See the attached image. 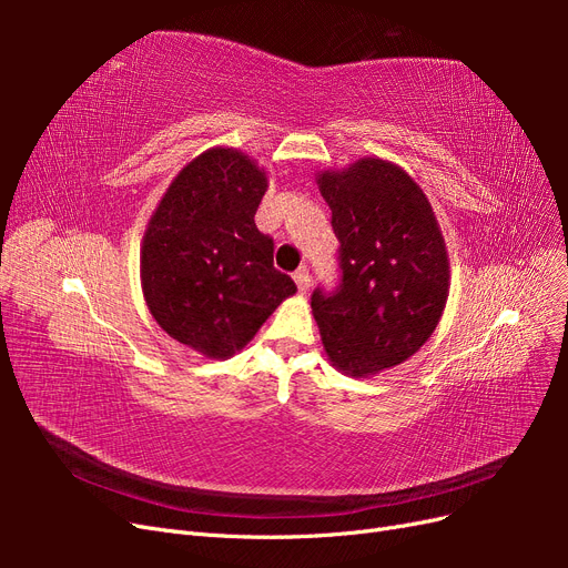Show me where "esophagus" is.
Masks as SVG:
<instances>
[{
    "mask_svg": "<svg viewBox=\"0 0 568 568\" xmlns=\"http://www.w3.org/2000/svg\"><path fill=\"white\" fill-rule=\"evenodd\" d=\"M294 280H296V286H298L301 294H305V291L311 288V270H307L305 265L298 267V270L294 272Z\"/></svg>",
    "mask_w": 568,
    "mask_h": 568,
    "instance_id": "esophagus-1",
    "label": "esophagus"
}]
</instances>
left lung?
Here are the masks:
<instances>
[{
	"mask_svg": "<svg viewBox=\"0 0 568 568\" xmlns=\"http://www.w3.org/2000/svg\"><path fill=\"white\" fill-rule=\"evenodd\" d=\"M338 239V286L313 291L324 351L348 376L405 363L434 334L450 288L438 220L403 168L363 159L317 175Z\"/></svg>",
	"mask_w": 568,
	"mask_h": 568,
	"instance_id": "1",
	"label": "left lung"
}]
</instances>
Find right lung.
Listing matches in <instances>:
<instances>
[{
    "instance_id": "1",
    "label": "right lung",
    "mask_w": 568,
    "mask_h": 568,
    "mask_svg": "<svg viewBox=\"0 0 568 568\" xmlns=\"http://www.w3.org/2000/svg\"><path fill=\"white\" fill-rule=\"evenodd\" d=\"M267 175L246 153L209 149L180 170L142 242V288L165 334L205 357H232L296 294L255 227Z\"/></svg>"
}]
</instances>
